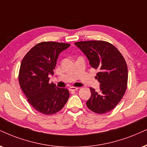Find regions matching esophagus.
Listing matches in <instances>:
<instances>
[{"label": "esophagus", "instance_id": "esophagus-1", "mask_svg": "<svg viewBox=\"0 0 147 147\" xmlns=\"http://www.w3.org/2000/svg\"><path fill=\"white\" fill-rule=\"evenodd\" d=\"M78 90V87H70L69 88V90L70 92H74V91H76Z\"/></svg>", "mask_w": 147, "mask_h": 147}]
</instances>
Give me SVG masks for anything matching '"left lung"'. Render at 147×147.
I'll use <instances>...</instances> for the list:
<instances>
[{
    "instance_id": "1",
    "label": "left lung",
    "mask_w": 147,
    "mask_h": 147,
    "mask_svg": "<svg viewBox=\"0 0 147 147\" xmlns=\"http://www.w3.org/2000/svg\"><path fill=\"white\" fill-rule=\"evenodd\" d=\"M75 45L86 55L92 67L98 70L96 78L100 83V92L90 87L92 96L86 105L98 114L109 112L118 105L127 89L125 59L114 45L104 40L80 41Z\"/></svg>"
}]
</instances>
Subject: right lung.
I'll list each match as a JSON object with an SVG mask.
<instances>
[{"instance_id": "add662e5", "label": "right lung", "mask_w": 147, "mask_h": 147, "mask_svg": "<svg viewBox=\"0 0 147 147\" xmlns=\"http://www.w3.org/2000/svg\"><path fill=\"white\" fill-rule=\"evenodd\" d=\"M64 42H41L36 44L22 61L19 83L28 101L44 115L55 114L64 107L69 98L67 89L49 83L60 53L70 47Z\"/></svg>"}]
</instances>
